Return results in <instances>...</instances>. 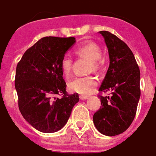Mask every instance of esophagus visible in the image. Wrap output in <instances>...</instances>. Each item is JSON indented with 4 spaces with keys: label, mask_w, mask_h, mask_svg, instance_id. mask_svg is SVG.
Returning a JSON list of instances; mask_svg holds the SVG:
<instances>
[{
    "label": "esophagus",
    "mask_w": 156,
    "mask_h": 156,
    "mask_svg": "<svg viewBox=\"0 0 156 156\" xmlns=\"http://www.w3.org/2000/svg\"><path fill=\"white\" fill-rule=\"evenodd\" d=\"M80 100H86V99H88V96H84V95H80Z\"/></svg>",
    "instance_id": "obj_1"
}]
</instances>
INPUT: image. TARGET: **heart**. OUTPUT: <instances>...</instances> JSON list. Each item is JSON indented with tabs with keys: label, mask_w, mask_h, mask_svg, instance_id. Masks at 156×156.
<instances>
[{
	"label": "heart",
	"mask_w": 156,
	"mask_h": 156,
	"mask_svg": "<svg viewBox=\"0 0 156 156\" xmlns=\"http://www.w3.org/2000/svg\"><path fill=\"white\" fill-rule=\"evenodd\" d=\"M76 54L81 57L88 58L91 62L90 70L98 71L101 64V49L97 43L93 42H87L84 44L80 46L76 50ZM72 60L70 56L65 55L61 61V68L63 74L68 76L72 71ZM98 84V81L95 77L88 76H76L68 83V88L72 92L88 95L94 90Z\"/></svg>",
	"instance_id": "1"
}]
</instances>
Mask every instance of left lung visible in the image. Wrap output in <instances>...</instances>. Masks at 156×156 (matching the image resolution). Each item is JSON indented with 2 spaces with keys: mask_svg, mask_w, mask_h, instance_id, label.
I'll return each instance as SVG.
<instances>
[{
  "mask_svg": "<svg viewBox=\"0 0 156 156\" xmlns=\"http://www.w3.org/2000/svg\"><path fill=\"white\" fill-rule=\"evenodd\" d=\"M99 33L109 56L99 92H110V96H99L101 106L93 115V123L102 134L115 136L126 130L135 117L141 94L140 71L131 50L122 40L109 31Z\"/></svg>",
  "mask_w": 156,
  "mask_h": 156,
  "instance_id": "left-lung-1",
  "label": "left lung"
}]
</instances>
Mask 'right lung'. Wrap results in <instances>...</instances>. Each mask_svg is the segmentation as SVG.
<instances>
[{"label":"right lung","instance_id":"add662e5","mask_svg":"<svg viewBox=\"0 0 156 156\" xmlns=\"http://www.w3.org/2000/svg\"><path fill=\"white\" fill-rule=\"evenodd\" d=\"M76 43L74 37H44L25 52L17 63L15 88L19 110L27 122L43 133H54L65 126L78 93L68 95L61 61ZM63 94L62 98H53Z\"/></svg>","mask_w":156,"mask_h":156}]
</instances>
